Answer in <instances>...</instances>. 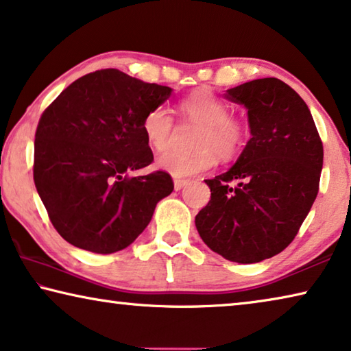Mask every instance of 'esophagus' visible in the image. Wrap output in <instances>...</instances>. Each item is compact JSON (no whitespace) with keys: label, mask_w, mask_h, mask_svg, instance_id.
<instances>
[{"label":"esophagus","mask_w":351,"mask_h":351,"mask_svg":"<svg viewBox=\"0 0 351 351\" xmlns=\"http://www.w3.org/2000/svg\"><path fill=\"white\" fill-rule=\"evenodd\" d=\"M173 184H175V191H181L182 187H186L189 184V181L187 180H175Z\"/></svg>","instance_id":"obj_1"}]
</instances>
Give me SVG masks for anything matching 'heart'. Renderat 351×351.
<instances>
[{
	"label": "heart",
	"instance_id": "obj_1",
	"mask_svg": "<svg viewBox=\"0 0 351 351\" xmlns=\"http://www.w3.org/2000/svg\"><path fill=\"white\" fill-rule=\"evenodd\" d=\"M180 114L186 123L198 126L192 153L170 152L156 160V167L176 180L189 178L213 169L217 154L231 159L241 152L248 136L242 119L230 114V104L209 90H197L181 99ZM142 134L156 152H165L175 136V121L169 109L156 106L142 120Z\"/></svg>",
	"mask_w": 351,
	"mask_h": 351
}]
</instances>
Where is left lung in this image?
<instances>
[{
  "instance_id": "left-lung-1",
  "label": "left lung",
  "mask_w": 351,
  "mask_h": 351,
  "mask_svg": "<svg viewBox=\"0 0 351 351\" xmlns=\"http://www.w3.org/2000/svg\"><path fill=\"white\" fill-rule=\"evenodd\" d=\"M248 110L252 138L236 164L204 180L210 199L195 217L213 252L239 264L281 253L319 193L324 145L302 97L276 77L228 88Z\"/></svg>"
}]
</instances>
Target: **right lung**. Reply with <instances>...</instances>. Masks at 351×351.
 I'll list each match as a JSON object with an SVG mask.
<instances>
[{"label": "right lung", "mask_w": 351, "mask_h": 351, "mask_svg": "<svg viewBox=\"0 0 351 351\" xmlns=\"http://www.w3.org/2000/svg\"><path fill=\"white\" fill-rule=\"evenodd\" d=\"M170 95V87L106 69L71 82L42 114L36 189L56 231L71 245L120 252L148 226L158 202L173 192L165 171L128 176L153 162L142 120Z\"/></svg>", "instance_id": "obj_1"}]
</instances>
